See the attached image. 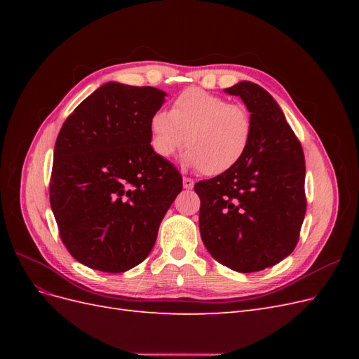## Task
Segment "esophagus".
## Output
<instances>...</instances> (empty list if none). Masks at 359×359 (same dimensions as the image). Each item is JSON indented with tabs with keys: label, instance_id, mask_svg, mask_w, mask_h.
<instances>
[{
	"label": "esophagus",
	"instance_id": "1",
	"mask_svg": "<svg viewBox=\"0 0 359 359\" xmlns=\"http://www.w3.org/2000/svg\"><path fill=\"white\" fill-rule=\"evenodd\" d=\"M182 186H184V189L191 190V189H193V186H194V182H193V180H191V178L184 177V178H182Z\"/></svg>",
	"mask_w": 359,
	"mask_h": 359
}]
</instances>
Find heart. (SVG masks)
I'll use <instances>...</instances> for the list:
<instances>
[{"mask_svg":"<svg viewBox=\"0 0 359 359\" xmlns=\"http://www.w3.org/2000/svg\"><path fill=\"white\" fill-rule=\"evenodd\" d=\"M149 133L158 157H173L186 142L187 165L217 177L236 168L247 154L253 118L241 103H229L202 88H187L172 102L169 114L153 115Z\"/></svg>","mask_w":359,"mask_h":359,"instance_id":"1","label":"heart"}]
</instances>
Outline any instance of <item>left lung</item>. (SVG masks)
<instances>
[{
  "label": "left lung",
  "mask_w": 359,
  "mask_h": 359,
  "mask_svg": "<svg viewBox=\"0 0 359 359\" xmlns=\"http://www.w3.org/2000/svg\"><path fill=\"white\" fill-rule=\"evenodd\" d=\"M226 93L245 103L253 137L236 168L194 184L199 229L222 265L256 273L278 264L298 244L307 210L306 160L299 139L262 86L244 81Z\"/></svg>",
  "instance_id": "left-lung-1"
}]
</instances>
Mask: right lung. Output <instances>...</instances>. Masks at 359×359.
Masks as SVG:
<instances>
[{
	"mask_svg": "<svg viewBox=\"0 0 359 359\" xmlns=\"http://www.w3.org/2000/svg\"><path fill=\"white\" fill-rule=\"evenodd\" d=\"M153 86L106 83L64 121L53 149L50 208L69 253L85 266L124 273L153 250L182 177L151 147L165 102Z\"/></svg>",
	"mask_w": 359,
	"mask_h": 359,
	"instance_id": "right-lung-1",
	"label": "right lung"
}]
</instances>
